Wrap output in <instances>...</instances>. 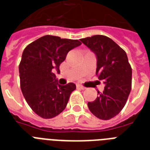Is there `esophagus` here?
Returning <instances> with one entry per match:
<instances>
[{
  "label": "esophagus",
  "instance_id": "esophagus-1",
  "mask_svg": "<svg viewBox=\"0 0 150 150\" xmlns=\"http://www.w3.org/2000/svg\"><path fill=\"white\" fill-rule=\"evenodd\" d=\"M76 86H77V88H79V89H86V88H85L84 86H82V85L77 84V85H76Z\"/></svg>",
  "mask_w": 150,
  "mask_h": 150
}]
</instances>
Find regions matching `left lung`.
I'll return each mask as SVG.
<instances>
[{"instance_id":"left-lung-1","label":"left lung","mask_w":150,"mask_h":150,"mask_svg":"<svg viewBox=\"0 0 150 150\" xmlns=\"http://www.w3.org/2000/svg\"><path fill=\"white\" fill-rule=\"evenodd\" d=\"M96 57V75L105 85L103 93L93 102L89 110L96 117L109 120L125 107L132 89V68L125 51L111 39L103 35L81 39Z\"/></svg>"}]
</instances>
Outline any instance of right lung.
Returning a JSON list of instances; mask_svg holds the SVG:
<instances>
[{
    "mask_svg": "<svg viewBox=\"0 0 150 150\" xmlns=\"http://www.w3.org/2000/svg\"><path fill=\"white\" fill-rule=\"evenodd\" d=\"M81 44L78 40L47 35L23 50L18 68L21 89L27 103L41 117L52 118L61 114L76 89L72 82L58 84L54 72H60L67 54Z\"/></svg>",
    "mask_w": 150,
    "mask_h": 150,
    "instance_id": "add662e5",
    "label": "right lung"
}]
</instances>
